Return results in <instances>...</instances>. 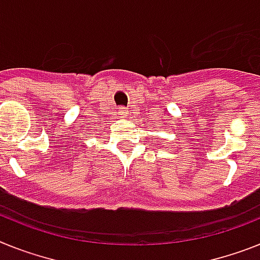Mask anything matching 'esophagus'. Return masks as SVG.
<instances>
[{"label":"esophagus","instance_id":"34e87169","mask_svg":"<svg viewBox=\"0 0 260 260\" xmlns=\"http://www.w3.org/2000/svg\"><path fill=\"white\" fill-rule=\"evenodd\" d=\"M119 114L121 115H125V114H127V112H126V109L125 108H119Z\"/></svg>","mask_w":260,"mask_h":260}]
</instances>
